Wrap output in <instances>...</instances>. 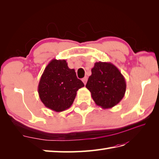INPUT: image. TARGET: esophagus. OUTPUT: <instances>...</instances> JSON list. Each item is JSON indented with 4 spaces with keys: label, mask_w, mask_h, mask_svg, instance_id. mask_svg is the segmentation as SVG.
Returning a JSON list of instances; mask_svg holds the SVG:
<instances>
[{
    "label": "esophagus",
    "mask_w": 159,
    "mask_h": 159,
    "mask_svg": "<svg viewBox=\"0 0 159 159\" xmlns=\"http://www.w3.org/2000/svg\"><path fill=\"white\" fill-rule=\"evenodd\" d=\"M82 81L83 82L84 84H85V85H86V83L87 81V77H84L83 79H82Z\"/></svg>",
    "instance_id": "34e87169"
}]
</instances>
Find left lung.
<instances>
[{
	"mask_svg": "<svg viewBox=\"0 0 159 159\" xmlns=\"http://www.w3.org/2000/svg\"><path fill=\"white\" fill-rule=\"evenodd\" d=\"M94 102L102 109L117 105L124 96L126 80L117 67L110 62H96L85 86Z\"/></svg>",
	"mask_w": 159,
	"mask_h": 159,
	"instance_id": "left-lung-1",
	"label": "left lung"
}]
</instances>
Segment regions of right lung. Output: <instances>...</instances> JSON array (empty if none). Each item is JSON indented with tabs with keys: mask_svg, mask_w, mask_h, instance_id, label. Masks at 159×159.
<instances>
[{
	"mask_svg": "<svg viewBox=\"0 0 159 159\" xmlns=\"http://www.w3.org/2000/svg\"><path fill=\"white\" fill-rule=\"evenodd\" d=\"M83 87V83L76 77L75 70L69 68L65 59H54L43 71L38 93L46 107L61 112L72 106L76 92Z\"/></svg>",
	"mask_w": 159,
	"mask_h": 159,
	"instance_id": "add662e5",
	"label": "right lung"
}]
</instances>
